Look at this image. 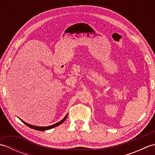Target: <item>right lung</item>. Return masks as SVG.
Segmentation results:
<instances>
[{
  "instance_id": "1",
  "label": "right lung",
  "mask_w": 155,
  "mask_h": 155,
  "mask_svg": "<svg viewBox=\"0 0 155 155\" xmlns=\"http://www.w3.org/2000/svg\"><path fill=\"white\" fill-rule=\"evenodd\" d=\"M67 116H68V114L66 115V116L64 117V118H63V119L62 120H61V121H59L58 123H56V124H52V125H51V126H48V127H37V126H34V125H32V124H28V123H25V121H23V120H22L21 118H19L20 120H21L23 123H24L25 124H26L27 125V126H28V127H30V128H33V129H35V130H41V131H43V130H49V129H51V128H54V127H57V126H58V125H59V124H62V123H63V122L66 120V118H67Z\"/></svg>"
}]
</instances>
